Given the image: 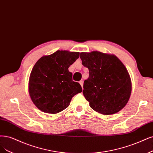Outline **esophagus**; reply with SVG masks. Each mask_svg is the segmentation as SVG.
Here are the masks:
<instances>
[{
  "label": "esophagus",
  "mask_w": 153,
  "mask_h": 153,
  "mask_svg": "<svg viewBox=\"0 0 153 153\" xmlns=\"http://www.w3.org/2000/svg\"><path fill=\"white\" fill-rule=\"evenodd\" d=\"M79 83H80V84L82 87V88H83V81H82V80H80V82H79Z\"/></svg>",
  "instance_id": "1"
}]
</instances>
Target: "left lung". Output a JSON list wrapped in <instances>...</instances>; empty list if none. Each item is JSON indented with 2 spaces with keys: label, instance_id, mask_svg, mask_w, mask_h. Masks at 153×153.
<instances>
[{
  "label": "left lung",
  "instance_id": "8db88e82",
  "mask_svg": "<svg viewBox=\"0 0 153 153\" xmlns=\"http://www.w3.org/2000/svg\"><path fill=\"white\" fill-rule=\"evenodd\" d=\"M80 57L89 71L83 94L90 107L102 114L122 110L131 92L130 76L122 62L113 54L99 51L81 52Z\"/></svg>",
  "mask_w": 153,
  "mask_h": 153
}]
</instances>
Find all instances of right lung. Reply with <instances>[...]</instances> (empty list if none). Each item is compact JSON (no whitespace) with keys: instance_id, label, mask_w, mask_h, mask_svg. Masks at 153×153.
<instances>
[{"instance_id":"obj_1","label":"right lung","mask_w":153,"mask_h":153,"mask_svg":"<svg viewBox=\"0 0 153 153\" xmlns=\"http://www.w3.org/2000/svg\"><path fill=\"white\" fill-rule=\"evenodd\" d=\"M79 55L78 52L57 51L35 63L30 75L28 92L31 101L42 111L60 113L69 106L73 96L82 91L68 70Z\"/></svg>"}]
</instances>
